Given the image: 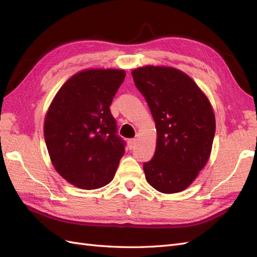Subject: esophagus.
I'll use <instances>...</instances> for the list:
<instances>
[{
	"label": "esophagus",
	"mask_w": 257,
	"mask_h": 257,
	"mask_svg": "<svg viewBox=\"0 0 257 257\" xmlns=\"http://www.w3.org/2000/svg\"><path fill=\"white\" fill-rule=\"evenodd\" d=\"M127 144H128V148L132 150V149H134V147H135V145H136V139L135 138H132V139H128V142H127Z\"/></svg>",
	"instance_id": "34e87169"
}]
</instances>
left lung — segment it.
Wrapping results in <instances>:
<instances>
[{"label":"left lung","instance_id":"left-lung-1","mask_svg":"<svg viewBox=\"0 0 257 257\" xmlns=\"http://www.w3.org/2000/svg\"><path fill=\"white\" fill-rule=\"evenodd\" d=\"M158 132L157 149L144 164L146 179L159 192H181L204 168L211 152L215 118L207 96L179 69L145 66L132 72Z\"/></svg>","mask_w":257,"mask_h":257}]
</instances>
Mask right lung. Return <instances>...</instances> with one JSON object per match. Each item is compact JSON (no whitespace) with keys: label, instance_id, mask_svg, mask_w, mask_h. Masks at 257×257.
<instances>
[{"label":"right lung","instance_id":"add662e5","mask_svg":"<svg viewBox=\"0 0 257 257\" xmlns=\"http://www.w3.org/2000/svg\"><path fill=\"white\" fill-rule=\"evenodd\" d=\"M125 72L87 69L69 78L53 98L44 136L57 172L77 188L109 183L124 155L110 105Z\"/></svg>","mask_w":257,"mask_h":257}]
</instances>
